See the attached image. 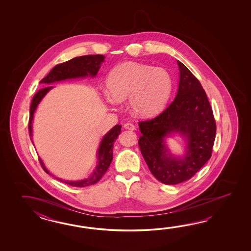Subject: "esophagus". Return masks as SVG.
<instances>
[{
	"mask_svg": "<svg viewBox=\"0 0 251 251\" xmlns=\"http://www.w3.org/2000/svg\"><path fill=\"white\" fill-rule=\"evenodd\" d=\"M124 127L126 128V129H128V130H134L135 129V126L132 123H126L124 125Z\"/></svg>",
	"mask_w": 251,
	"mask_h": 251,
	"instance_id": "obj_1",
	"label": "esophagus"
}]
</instances>
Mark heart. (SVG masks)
Listing matches in <instances>:
<instances>
[{
	"instance_id": "obj_1",
	"label": "heart",
	"mask_w": 251,
	"mask_h": 251,
	"mask_svg": "<svg viewBox=\"0 0 251 251\" xmlns=\"http://www.w3.org/2000/svg\"><path fill=\"white\" fill-rule=\"evenodd\" d=\"M105 97L110 105L128 98L131 111L139 117H151L164 107L172 90V79L163 68L128 62L109 73Z\"/></svg>"
}]
</instances>
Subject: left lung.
Wrapping results in <instances>:
<instances>
[{
  "instance_id": "8db88e82",
  "label": "left lung",
  "mask_w": 251,
  "mask_h": 251,
  "mask_svg": "<svg viewBox=\"0 0 251 251\" xmlns=\"http://www.w3.org/2000/svg\"><path fill=\"white\" fill-rule=\"evenodd\" d=\"M176 98L158 117L139 123V147L151 174L166 185L191 178L212 156L216 133L213 110L196 76L177 61ZM177 134L185 141L183 156L171 153L165 139Z\"/></svg>"
}]
</instances>
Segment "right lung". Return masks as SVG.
Here are the masks:
<instances>
[{
    "label": "right lung",
    "instance_id": "1",
    "mask_svg": "<svg viewBox=\"0 0 251 251\" xmlns=\"http://www.w3.org/2000/svg\"><path fill=\"white\" fill-rule=\"evenodd\" d=\"M105 56L102 54H89V55H82L79 57L71 59L67 62H64L63 64H57L50 71L40 83L45 85H49L56 81L61 80H70V79H79V78H86V77H95L99 70L100 68V65L104 62ZM53 86H48L38 91L36 95L33 97L30 110H29V135L32 136V122L34 118V114L37 110L38 104L42 100L43 98L48 94V91L53 89ZM121 132V126L117 125L114 127L107 132L103 138L99 146V149L97 151L96 168L94 169L91 176L76 181H69V180H63L58 177H55L60 181L64 182L65 184L71 185L73 187H84L91 186L93 184H96L101 178L103 175L106 173L108 167L110 165L113 160V147L114 143L118 139L119 133ZM32 140V138H31ZM33 143V140H32ZM39 161L41 163L44 171L48 174L53 176L47 168L44 165L42 160L39 158Z\"/></svg>",
    "mask_w": 251,
    "mask_h": 251
}]
</instances>
